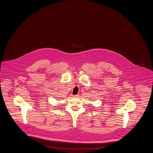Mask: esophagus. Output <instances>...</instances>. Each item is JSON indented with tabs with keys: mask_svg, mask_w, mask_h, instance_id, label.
I'll use <instances>...</instances> for the list:
<instances>
[{
	"mask_svg": "<svg viewBox=\"0 0 153 153\" xmlns=\"http://www.w3.org/2000/svg\"><path fill=\"white\" fill-rule=\"evenodd\" d=\"M78 96H79V94H76V95L74 96V97H77Z\"/></svg>",
	"mask_w": 153,
	"mask_h": 153,
	"instance_id": "esophagus-1",
	"label": "esophagus"
}]
</instances>
